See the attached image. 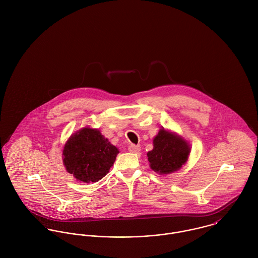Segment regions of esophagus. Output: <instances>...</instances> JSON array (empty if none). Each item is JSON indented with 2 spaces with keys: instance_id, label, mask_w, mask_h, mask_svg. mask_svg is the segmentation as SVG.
I'll use <instances>...</instances> for the list:
<instances>
[{
  "instance_id": "esophagus-1",
  "label": "esophagus",
  "mask_w": 258,
  "mask_h": 258,
  "mask_svg": "<svg viewBox=\"0 0 258 258\" xmlns=\"http://www.w3.org/2000/svg\"><path fill=\"white\" fill-rule=\"evenodd\" d=\"M128 150H129V152H131V153H139L140 150H141V148H140L139 145L131 144V145L128 147Z\"/></svg>"
}]
</instances>
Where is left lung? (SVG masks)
<instances>
[{
	"label": "left lung",
	"instance_id": "1",
	"mask_svg": "<svg viewBox=\"0 0 258 258\" xmlns=\"http://www.w3.org/2000/svg\"><path fill=\"white\" fill-rule=\"evenodd\" d=\"M154 148L148 152L151 169L159 174H169L179 170L187 160L189 147L177 135L161 129L153 141Z\"/></svg>",
	"mask_w": 258,
	"mask_h": 258
}]
</instances>
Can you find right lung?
Here are the masks:
<instances>
[{"label": "right lung", "mask_w": 258, "mask_h": 258, "mask_svg": "<svg viewBox=\"0 0 258 258\" xmlns=\"http://www.w3.org/2000/svg\"><path fill=\"white\" fill-rule=\"evenodd\" d=\"M118 153L98 130L83 128L64 145L63 163L78 181L95 183L109 172Z\"/></svg>", "instance_id": "1"}]
</instances>
